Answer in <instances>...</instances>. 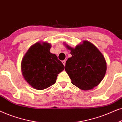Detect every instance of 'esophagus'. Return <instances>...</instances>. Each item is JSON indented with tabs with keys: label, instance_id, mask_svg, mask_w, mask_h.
I'll return each instance as SVG.
<instances>
[{
	"label": "esophagus",
	"instance_id": "obj_1",
	"mask_svg": "<svg viewBox=\"0 0 122 122\" xmlns=\"http://www.w3.org/2000/svg\"><path fill=\"white\" fill-rule=\"evenodd\" d=\"M62 63L63 64V65L65 66H66V61H62Z\"/></svg>",
	"mask_w": 122,
	"mask_h": 122
}]
</instances>
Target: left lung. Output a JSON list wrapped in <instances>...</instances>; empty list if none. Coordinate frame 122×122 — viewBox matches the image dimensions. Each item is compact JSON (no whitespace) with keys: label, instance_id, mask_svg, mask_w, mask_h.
Returning a JSON list of instances; mask_svg holds the SVG:
<instances>
[{"label":"left lung","instance_id":"left-lung-1","mask_svg":"<svg viewBox=\"0 0 122 122\" xmlns=\"http://www.w3.org/2000/svg\"><path fill=\"white\" fill-rule=\"evenodd\" d=\"M64 45L71 54L66 61L65 68L71 83L83 91L97 86L107 71V63L102 53L88 41H83L74 48Z\"/></svg>","mask_w":122,"mask_h":122}]
</instances>
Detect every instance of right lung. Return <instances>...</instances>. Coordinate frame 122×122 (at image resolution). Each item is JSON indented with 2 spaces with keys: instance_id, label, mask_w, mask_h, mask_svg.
I'll use <instances>...</instances> for the list:
<instances>
[{
  "instance_id": "obj_1",
  "label": "right lung",
  "mask_w": 122,
  "mask_h": 122,
  "mask_svg": "<svg viewBox=\"0 0 122 122\" xmlns=\"http://www.w3.org/2000/svg\"><path fill=\"white\" fill-rule=\"evenodd\" d=\"M51 44L38 41L32 45L23 56L21 71L25 81L37 90H43L56 83L64 66L56 54L50 52Z\"/></svg>"
}]
</instances>
